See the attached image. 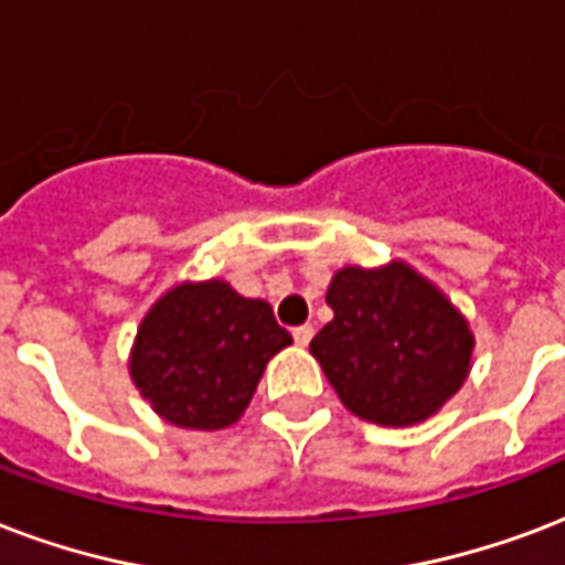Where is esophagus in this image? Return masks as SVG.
Returning <instances> with one entry per match:
<instances>
[{"instance_id": "obj_1", "label": "esophagus", "mask_w": 565, "mask_h": 565, "mask_svg": "<svg viewBox=\"0 0 565 565\" xmlns=\"http://www.w3.org/2000/svg\"><path fill=\"white\" fill-rule=\"evenodd\" d=\"M292 338H296L299 347H308L313 338V326H308V322H305V326H296V329H292Z\"/></svg>"}]
</instances>
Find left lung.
<instances>
[{
  "label": "left lung",
  "mask_w": 565,
  "mask_h": 565,
  "mask_svg": "<svg viewBox=\"0 0 565 565\" xmlns=\"http://www.w3.org/2000/svg\"><path fill=\"white\" fill-rule=\"evenodd\" d=\"M326 301L334 320L311 340V355L355 417L379 426L424 424L465 385L471 326L406 260L343 266Z\"/></svg>",
  "instance_id": "left-lung-1"
}]
</instances>
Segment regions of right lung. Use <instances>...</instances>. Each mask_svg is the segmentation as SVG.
Returning <instances> with one entry per match:
<instances>
[{"instance_id":"right-lung-1","label":"right lung","mask_w":565,"mask_h":565,"mask_svg":"<svg viewBox=\"0 0 565 565\" xmlns=\"http://www.w3.org/2000/svg\"><path fill=\"white\" fill-rule=\"evenodd\" d=\"M290 343L269 301L222 278L180 281L141 317L129 379L162 420L213 433L243 417L269 359Z\"/></svg>"}]
</instances>
